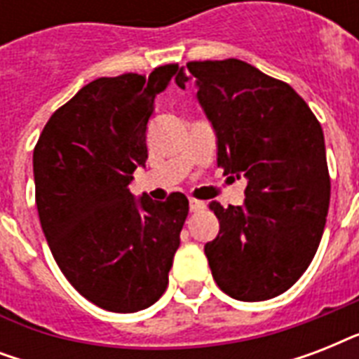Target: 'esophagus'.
<instances>
[{"instance_id": "obj_1", "label": "esophagus", "mask_w": 359, "mask_h": 359, "mask_svg": "<svg viewBox=\"0 0 359 359\" xmlns=\"http://www.w3.org/2000/svg\"><path fill=\"white\" fill-rule=\"evenodd\" d=\"M205 208V203L199 201V199H194V197H190V210L191 212H199V210H203Z\"/></svg>"}]
</instances>
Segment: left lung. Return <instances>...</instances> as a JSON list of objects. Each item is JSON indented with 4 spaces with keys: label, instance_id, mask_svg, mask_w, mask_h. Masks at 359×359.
I'll list each match as a JSON object with an SVG mask.
<instances>
[{
    "label": "left lung",
    "instance_id": "1",
    "mask_svg": "<svg viewBox=\"0 0 359 359\" xmlns=\"http://www.w3.org/2000/svg\"><path fill=\"white\" fill-rule=\"evenodd\" d=\"M177 86L197 98L218 137V168L245 177L242 207H208L219 233L205 244L214 281L231 298L283 294L311 264L330 207L323 126L281 80L240 59L190 61Z\"/></svg>",
    "mask_w": 359,
    "mask_h": 359
}]
</instances>
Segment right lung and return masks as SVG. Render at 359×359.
<instances>
[{"instance_id":"obj_1","label":"right lung","mask_w":359,"mask_h":359,"mask_svg":"<svg viewBox=\"0 0 359 359\" xmlns=\"http://www.w3.org/2000/svg\"><path fill=\"white\" fill-rule=\"evenodd\" d=\"M179 69L98 78L55 109L33 151L35 201L52 255L95 306L135 313L165 292L188 199H134L154 98Z\"/></svg>"}]
</instances>
